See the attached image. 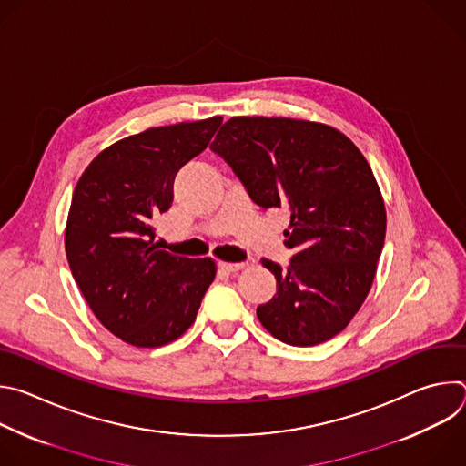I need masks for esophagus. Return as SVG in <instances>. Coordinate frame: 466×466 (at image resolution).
<instances>
[{"label":"esophagus","mask_w":466,"mask_h":466,"mask_svg":"<svg viewBox=\"0 0 466 466\" xmlns=\"http://www.w3.org/2000/svg\"><path fill=\"white\" fill-rule=\"evenodd\" d=\"M218 268L225 273H236V271H241L245 268V263H230V261H219Z\"/></svg>","instance_id":"34e87169"}]
</instances>
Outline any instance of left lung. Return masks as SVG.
<instances>
[{"label": "left lung", "mask_w": 466, "mask_h": 466, "mask_svg": "<svg viewBox=\"0 0 466 466\" xmlns=\"http://www.w3.org/2000/svg\"><path fill=\"white\" fill-rule=\"evenodd\" d=\"M210 147L258 207L291 212L289 269L261 259L277 295L258 306L259 322L293 347L336 338L365 302L385 239V203L367 158L341 130L293 117H230Z\"/></svg>", "instance_id": "left-lung-1"}]
</instances>
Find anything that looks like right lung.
<instances>
[{
    "label": "right lung",
    "instance_id": "right-lung-1",
    "mask_svg": "<svg viewBox=\"0 0 466 466\" xmlns=\"http://www.w3.org/2000/svg\"><path fill=\"white\" fill-rule=\"evenodd\" d=\"M223 117L151 127L103 149L81 175L64 230L72 275L97 320L127 345L157 349L193 324L216 279L212 258L155 245L177 171L203 153Z\"/></svg>",
    "mask_w": 466,
    "mask_h": 466
}]
</instances>
